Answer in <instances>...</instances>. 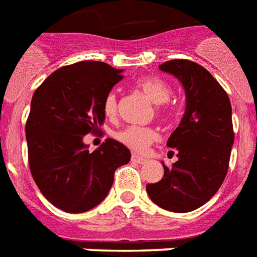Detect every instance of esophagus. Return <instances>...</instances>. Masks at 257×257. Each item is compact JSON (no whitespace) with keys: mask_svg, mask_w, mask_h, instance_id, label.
Wrapping results in <instances>:
<instances>
[{"mask_svg":"<svg viewBox=\"0 0 257 257\" xmlns=\"http://www.w3.org/2000/svg\"><path fill=\"white\" fill-rule=\"evenodd\" d=\"M132 162H134V163H140V165H143V163H145V162H147V159H144V158H141V156H138V155H133V156H132Z\"/></svg>","mask_w":257,"mask_h":257,"instance_id":"1","label":"esophagus"}]
</instances>
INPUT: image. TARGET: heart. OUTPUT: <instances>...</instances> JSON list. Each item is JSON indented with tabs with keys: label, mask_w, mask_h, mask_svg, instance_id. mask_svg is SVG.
Instances as JSON below:
<instances>
[{
	"label": "heart",
	"mask_w": 257,
	"mask_h": 257,
	"mask_svg": "<svg viewBox=\"0 0 257 257\" xmlns=\"http://www.w3.org/2000/svg\"><path fill=\"white\" fill-rule=\"evenodd\" d=\"M136 85L149 101H152L156 105L167 102L170 98V94H172L170 87L166 81L158 79V77H151V76L143 77V79L137 80ZM103 113L110 119L117 113V96L113 92L108 94L103 101ZM114 138L134 152H144L151 144L158 140V133L149 127L128 125L116 133Z\"/></svg>",
	"instance_id": "heart-1"
}]
</instances>
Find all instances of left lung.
Returning a JSON list of instances; mask_svg holds the SVG:
<instances>
[{
    "label": "left lung",
    "instance_id": "left-lung-1",
    "mask_svg": "<svg viewBox=\"0 0 257 257\" xmlns=\"http://www.w3.org/2000/svg\"><path fill=\"white\" fill-rule=\"evenodd\" d=\"M185 91V112L167 140L178 161L165 166L161 181L147 185L149 198L162 209L187 213L205 205L223 184L234 144L231 103L227 92L205 67L187 59L159 66Z\"/></svg>",
    "mask_w": 257,
    "mask_h": 257
}]
</instances>
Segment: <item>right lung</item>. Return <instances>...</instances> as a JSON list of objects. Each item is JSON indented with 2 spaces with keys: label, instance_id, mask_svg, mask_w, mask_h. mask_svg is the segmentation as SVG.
I'll list each match as a JSON object with an SVG mask.
<instances>
[{
  "label": "right lung",
  "instance_id": "1",
  "mask_svg": "<svg viewBox=\"0 0 257 257\" xmlns=\"http://www.w3.org/2000/svg\"><path fill=\"white\" fill-rule=\"evenodd\" d=\"M108 63L83 61L50 74L33 94L26 121L30 172L48 201L67 213L90 210L106 198L116 169L130 162L108 138L88 151L83 138L103 124V101L121 76Z\"/></svg>",
  "mask_w": 257,
  "mask_h": 257
}]
</instances>
